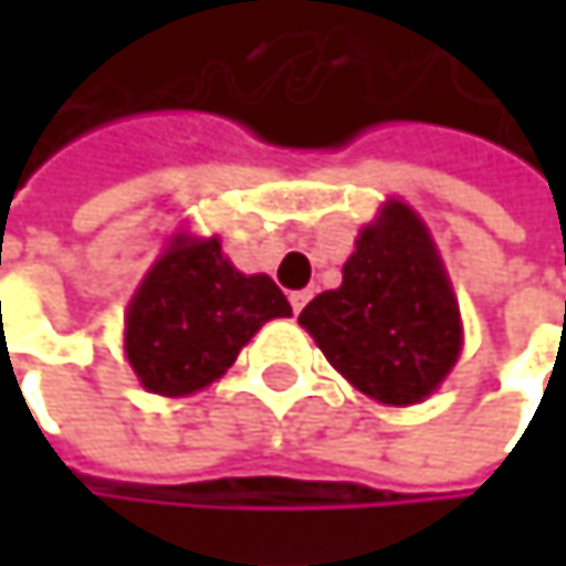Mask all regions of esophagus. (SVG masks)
Wrapping results in <instances>:
<instances>
[{
    "label": "esophagus",
    "mask_w": 566,
    "mask_h": 566,
    "mask_svg": "<svg viewBox=\"0 0 566 566\" xmlns=\"http://www.w3.org/2000/svg\"><path fill=\"white\" fill-rule=\"evenodd\" d=\"M287 301H291L294 314H301V307H304V304L311 301V291H307V287H304V291H291V297H287Z\"/></svg>",
    "instance_id": "1"
}]
</instances>
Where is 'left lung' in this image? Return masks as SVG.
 <instances>
[{
	"label": "left lung",
	"instance_id": "obj_1",
	"mask_svg": "<svg viewBox=\"0 0 566 566\" xmlns=\"http://www.w3.org/2000/svg\"><path fill=\"white\" fill-rule=\"evenodd\" d=\"M297 321L337 374L390 406L432 394L462 347L459 307L436 245L402 202L360 232L340 287L317 294Z\"/></svg>",
	"mask_w": 566,
	"mask_h": 566
}]
</instances>
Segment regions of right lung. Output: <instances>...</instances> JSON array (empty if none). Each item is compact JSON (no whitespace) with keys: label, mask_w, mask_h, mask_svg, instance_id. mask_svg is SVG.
<instances>
[{"label":"right lung","mask_w":566,"mask_h":566,"mask_svg":"<svg viewBox=\"0 0 566 566\" xmlns=\"http://www.w3.org/2000/svg\"><path fill=\"white\" fill-rule=\"evenodd\" d=\"M291 304L269 275H242L219 239H176L127 311V360L150 394L186 396L222 377L249 337Z\"/></svg>","instance_id":"right-lung-1"}]
</instances>
